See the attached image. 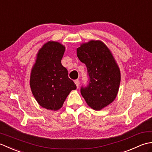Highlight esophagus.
I'll list each match as a JSON object with an SVG mask.
<instances>
[{"label": "esophagus", "mask_w": 152, "mask_h": 152, "mask_svg": "<svg viewBox=\"0 0 152 152\" xmlns=\"http://www.w3.org/2000/svg\"><path fill=\"white\" fill-rule=\"evenodd\" d=\"M74 83H75V84L76 85L77 88H78V87H79V81H78V80H74Z\"/></svg>", "instance_id": "esophagus-1"}]
</instances>
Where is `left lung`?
<instances>
[{
  "instance_id": "obj_1",
  "label": "left lung",
  "mask_w": 152,
  "mask_h": 152,
  "mask_svg": "<svg viewBox=\"0 0 152 152\" xmlns=\"http://www.w3.org/2000/svg\"><path fill=\"white\" fill-rule=\"evenodd\" d=\"M77 56L88 70L89 83L82 86L81 94L87 104L100 110L114 101L121 80L120 70L108 47L100 40L82 44Z\"/></svg>"
}]
</instances>
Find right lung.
<instances>
[{
	"label": "right lung",
	"instance_id": "1",
	"mask_svg": "<svg viewBox=\"0 0 152 152\" xmlns=\"http://www.w3.org/2000/svg\"><path fill=\"white\" fill-rule=\"evenodd\" d=\"M64 50L57 42L45 44L38 51L31 73L30 86L35 99L42 107L54 111L62 107L70 92L76 89L61 64Z\"/></svg>",
	"mask_w": 152,
	"mask_h": 152
}]
</instances>
